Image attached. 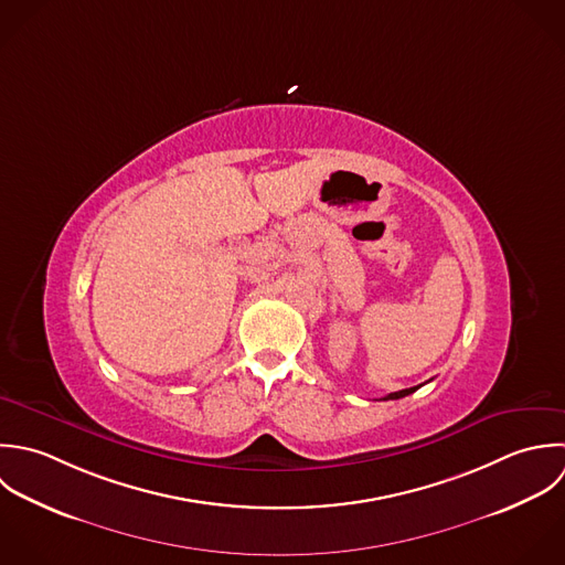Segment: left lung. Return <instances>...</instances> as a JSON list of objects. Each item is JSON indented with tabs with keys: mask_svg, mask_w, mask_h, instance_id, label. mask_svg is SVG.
<instances>
[{
	"mask_svg": "<svg viewBox=\"0 0 565 565\" xmlns=\"http://www.w3.org/2000/svg\"><path fill=\"white\" fill-rule=\"evenodd\" d=\"M420 385H414V387H405V390H398V392H390L387 396H383V401H387V398H401V396H407V394H412V392H416Z\"/></svg>",
	"mask_w": 565,
	"mask_h": 565,
	"instance_id": "obj_1",
	"label": "left lung"
}]
</instances>
